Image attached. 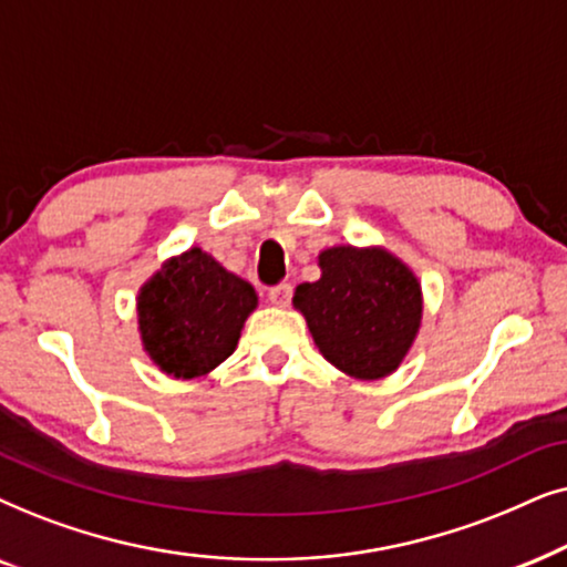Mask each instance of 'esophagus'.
Wrapping results in <instances>:
<instances>
[{"mask_svg": "<svg viewBox=\"0 0 567 567\" xmlns=\"http://www.w3.org/2000/svg\"><path fill=\"white\" fill-rule=\"evenodd\" d=\"M290 298H292V285L290 282H279V285H275V288L269 290L271 306H279V308L288 306Z\"/></svg>", "mask_w": 567, "mask_h": 567, "instance_id": "esophagus-1", "label": "esophagus"}]
</instances>
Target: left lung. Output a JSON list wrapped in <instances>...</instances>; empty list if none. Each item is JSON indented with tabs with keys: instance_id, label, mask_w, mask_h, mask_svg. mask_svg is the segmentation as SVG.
I'll list each match as a JSON object with an SVG mask.
<instances>
[{
	"instance_id": "1",
	"label": "left lung",
	"mask_w": 567,
	"mask_h": 567,
	"mask_svg": "<svg viewBox=\"0 0 567 567\" xmlns=\"http://www.w3.org/2000/svg\"><path fill=\"white\" fill-rule=\"evenodd\" d=\"M319 267L321 279L298 285L292 303L323 358L362 381L394 373L420 329L417 277L383 248H327Z\"/></svg>"
}]
</instances>
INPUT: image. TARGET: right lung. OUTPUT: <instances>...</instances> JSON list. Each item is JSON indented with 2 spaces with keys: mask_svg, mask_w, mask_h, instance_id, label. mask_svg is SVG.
Returning a JSON list of instances; mask_svg holds the SVG:
<instances>
[{
  "mask_svg": "<svg viewBox=\"0 0 567 567\" xmlns=\"http://www.w3.org/2000/svg\"><path fill=\"white\" fill-rule=\"evenodd\" d=\"M254 308L251 285L194 246L140 290L142 344L163 373L196 379L230 358Z\"/></svg>",
  "mask_w": 567,
  "mask_h": 567,
  "instance_id": "add662e5",
  "label": "right lung"
}]
</instances>
